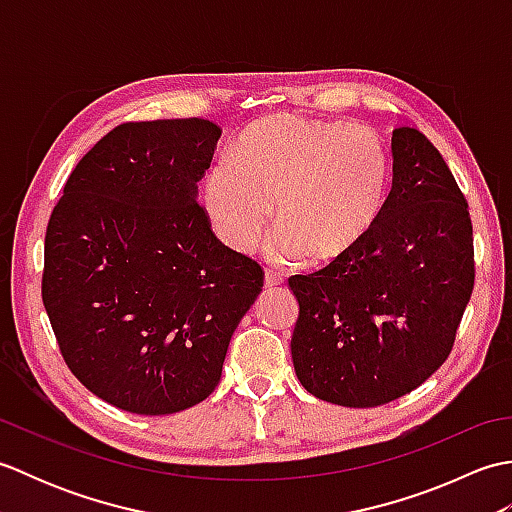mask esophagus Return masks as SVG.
<instances>
[{
	"mask_svg": "<svg viewBox=\"0 0 512 512\" xmlns=\"http://www.w3.org/2000/svg\"><path fill=\"white\" fill-rule=\"evenodd\" d=\"M281 284V277L275 275L273 270H266V277H264V288H275Z\"/></svg>",
	"mask_w": 512,
	"mask_h": 512,
	"instance_id": "esophagus-1",
	"label": "esophagus"
}]
</instances>
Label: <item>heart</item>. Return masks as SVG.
<instances>
[{
  "label": "heart",
  "instance_id": "b5f03b06",
  "mask_svg": "<svg viewBox=\"0 0 512 512\" xmlns=\"http://www.w3.org/2000/svg\"><path fill=\"white\" fill-rule=\"evenodd\" d=\"M391 187V158L367 127L279 114L248 125L204 184L222 242L246 253L273 217L277 264L330 266L372 235Z\"/></svg>",
  "mask_w": 512,
  "mask_h": 512
}]
</instances>
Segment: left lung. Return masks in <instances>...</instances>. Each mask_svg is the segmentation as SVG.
<instances>
[{
	"label": "left lung",
	"instance_id": "obj_1",
	"mask_svg": "<svg viewBox=\"0 0 512 512\" xmlns=\"http://www.w3.org/2000/svg\"><path fill=\"white\" fill-rule=\"evenodd\" d=\"M394 182L350 257L288 279L299 303L290 352L299 383L343 407L409 394L447 361L473 292L469 204L413 127L391 136Z\"/></svg>",
	"mask_w": 512,
	"mask_h": 512
}]
</instances>
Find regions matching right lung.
I'll list each match as a JSON object with an SVG mask.
<instances>
[{
	"instance_id": "obj_1",
	"label": "right lung",
	"mask_w": 512,
	"mask_h": 512,
	"mask_svg": "<svg viewBox=\"0 0 512 512\" xmlns=\"http://www.w3.org/2000/svg\"><path fill=\"white\" fill-rule=\"evenodd\" d=\"M222 129L125 123L70 173L46 231L41 297L70 372L110 405L165 416L220 383L228 343L264 286L198 204Z\"/></svg>"
}]
</instances>
